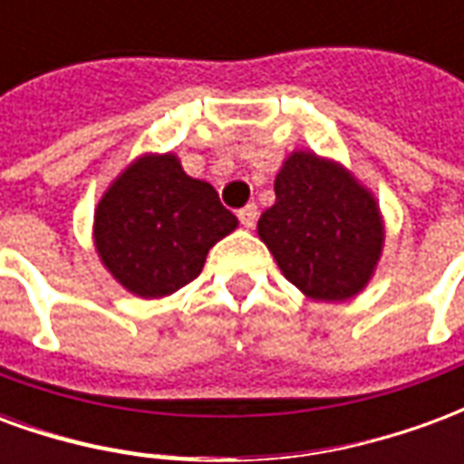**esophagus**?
I'll list each match as a JSON object with an SVG mask.
<instances>
[{"label":"esophagus","mask_w":464,"mask_h":464,"mask_svg":"<svg viewBox=\"0 0 464 464\" xmlns=\"http://www.w3.org/2000/svg\"><path fill=\"white\" fill-rule=\"evenodd\" d=\"M238 221L243 223V228H253L256 221H258V206H256V203L243 206L241 211H238Z\"/></svg>","instance_id":"esophagus-1"}]
</instances>
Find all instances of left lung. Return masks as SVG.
<instances>
[{"instance_id": "obj_1", "label": "left lung", "mask_w": 464, "mask_h": 464, "mask_svg": "<svg viewBox=\"0 0 464 464\" xmlns=\"http://www.w3.org/2000/svg\"><path fill=\"white\" fill-rule=\"evenodd\" d=\"M276 203L258 236L281 273L311 301L355 298L385 246V221L370 188L343 163L293 151L276 173Z\"/></svg>"}]
</instances>
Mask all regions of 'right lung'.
<instances>
[{
	"mask_svg": "<svg viewBox=\"0 0 464 464\" xmlns=\"http://www.w3.org/2000/svg\"><path fill=\"white\" fill-rule=\"evenodd\" d=\"M238 218L176 153H141L109 183L94 211V246L114 281L139 298H163L203 271Z\"/></svg>",
	"mask_w": 464,
	"mask_h": 464,
	"instance_id": "add662e5",
	"label": "right lung"
}]
</instances>
